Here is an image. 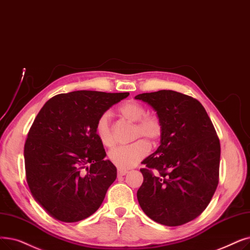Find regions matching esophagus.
Masks as SVG:
<instances>
[{
	"label": "esophagus",
	"instance_id": "1",
	"mask_svg": "<svg viewBox=\"0 0 250 250\" xmlns=\"http://www.w3.org/2000/svg\"><path fill=\"white\" fill-rule=\"evenodd\" d=\"M127 172H128V171L125 170V169H122V168H118V169H117V175H118V176H125Z\"/></svg>",
	"mask_w": 250,
	"mask_h": 250
}]
</instances>
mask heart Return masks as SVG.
I'll return each instance as SVG.
<instances>
[{"label":"heart","instance_id":"obj_1","mask_svg":"<svg viewBox=\"0 0 250 250\" xmlns=\"http://www.w3.org/2000/svg\"><path fill=\"white\" fill-rule=\"evenodd\" d=\"M118 112L129 123L135 124L133 129V139L145 137L151 143L155 144L162 135V125L154 115H146L145 107L136 101H128L118 108ZM96 135L100 142L111 147L114 143L110 129V114L103 113L97 121ZM150 146L147 141L138 140L127 146H121L112 149L108 157L113 165L122 169H127L135 167L142 160L149 152Z\"/></svg>","mask_w":250,"mask_h":250}]
</instances>
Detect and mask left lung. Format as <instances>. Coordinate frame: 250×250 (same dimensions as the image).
<instances>
[{
	"label": "left lung",
	"mask_w": 250,
	"mask_h": 250,
	"mask_svg": "<svg viewBox=\"0 0 250 250\" xmlns=\"http://www.w3.org/2000/svg\"><path fill=\"white\" fill-rule=\"evenodd\" d=\"M135 99L153 108L162 125L159 147L142 161L139 204L156 223L186 224L206 208L219 184L221 146L213 125L202 104L182 93L161 90Z\"/></svg>",
	"instance_id": "1"
}]
</instances>
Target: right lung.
<instances>
[{
	"label": "right lung",
	"mask_w": 250,
	"mask_h": 250,
	"mask_svg": "<svg viewBox=\"0 0 250 250\" xmlns=\"http://www.w3.org/2000/svg\"><path fill=\"white\" fill-rule=\"evenodd\" d=\"M128 95L96 91L59 94L38 113L24 145L26 181L35 200L52 218L79 222L101 206L117 170L105 159L96 124Z\"/></svg>",
	"instance_id": "obj_1"
}]
</instances>
